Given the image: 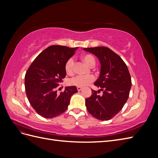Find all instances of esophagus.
Here are the masks:
<instances>
[{"label":"esophagus","instance_id":"obj_1","mask_svg":"<svg viewBox=\"0 0 158 158\" xmlns=\"http://www.w3.org/2000/svg\"><path fill=\"white\" fill-rule=\"evenodd\" d=\"M83 88H82V87H77V89H78V91H79V92H80V91H81V90H82Z\"/></svg>","mask_w":158,"mask_h":158}]
</instances>
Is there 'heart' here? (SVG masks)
Wrapping results in <instances>:
<instances>
[{"label":"heart","instance_id":"obj_1","mask_svg":"<svg viewBox=\"0 0 158 158\" xmlns=\"http://www.w3.org/2000/svg\"><path fill=\"white\" fill-rule=\"evenodd\" d=\"M82 60L89 66H94L95 64L94 57L91 55H84L82 56ZM74 60L73 58L69 59L65 64V70L68 74H72L74 73ZM94 76L92 75L82 76L78 75L70 79L69 84L77 87H85L94 81Z\"/></svg>","mask_w":158,"mask_h":158}]
</instances>
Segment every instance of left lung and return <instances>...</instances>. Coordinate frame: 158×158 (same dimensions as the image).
<instances>
[{
	"label": "left lung",
	"instance_id": "obj_1",
	"mask_svg": "<svg viewBox=\"0 0 158 158\" xmlns=\"http://www.w3.org/2000/svg\"><path fill=\"white\" fill-rule=\"evenodd\" d=\"M96 56L101 64L99 77L95 81L98 91L85 99V106L92 115L100 121H108L125 106L131 88V77L125 62L115 52L106 47L84 48ZM100 90L102 95H99Z\"/></svg>",
	"mask_w": 158,
	"mask_h": 158
}]
</instances>
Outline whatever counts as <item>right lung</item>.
Masks as SVG:
<instances>
[{
  "label": "right lung",
  "mask_w": 158,
  "mask_h": 158,
  "mask_svg": "<svg viewBox=\"0 0 158 158\" xmlns=\"http://www.w3.org/2000/svg\"><path fill=\"white\" fill-rule=\"evenodd\" d=\"M78 47L51 45L38 55L25 75L27 98L37 114L51 118L63 113L68 108L72 95L77 93L76 86H67L57 94L56 88L66 73L65 64Z\"/></svg>",
  "instance_id": "add662e5"
}]
</instances>
